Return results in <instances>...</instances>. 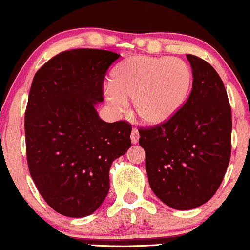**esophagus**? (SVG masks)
I'll use <instances>...</instances> for the list:
<instances>
[{
  "mask_svg": "<svg viewBox=\"0 0 250 250\" xmlns=\"http://www.w3.org/2000/svg\"><path fill=\"white\" fill-rule=\"evenodd\" d=\"M139 139V132L137 128H133L132 132H131V142H132V144H136L137 142H138Z\"/></svg>",
  "mask_w": 250,
  "mask_h": 250,
  "instance_id": "esophagus-1",
  "label": "esophagus"
}]
</instances>
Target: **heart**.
Instances as JSON below:
<instances>
[{
    "mask_svg": "<svg viewBox=\"0 0 250 250\" xmlns=\"http://www.w3.org/2000/svg\"><path fill=\"white\" fill-rule=\"evenodd\" d=\"M111 84L106 96L112 106L124 109L126 101L133 100L141 119L158 125L173 118L187 101L192 71L176 57L135 56L114 69Z\"/></svg>",
    "mask_w": 250,
    "mask_h": 250,
    "instance_id": "b5f03b06",
    "label": "heart"
}]
</instances>
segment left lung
I'll list each match as a JSON object with an SVG mask.
<instances>
[{
  "label": "left lung",
  "mask_w": 250,
  "mask_h": 250,
  "mask_svg": "<svg viewBox=\"0 0 250 250\" xmlns=\"http://www.w3.org/2000/svg\"><path fill=\"white\" fill-rule=\"evenodd\" d=\"M187 60L193 84L182 108L166 123L138 130L150 187L175 210L210 200L231 155V107L222 79L206 61Z\"/></svg>",
  "instance_id": "obj_1"
}]
</instances>
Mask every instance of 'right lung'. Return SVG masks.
<instances>
[{
	"instance_id": "right-lung-1",
	"label": "right lung",
	"mask_w": 250,
	"mask_h": 250,
	"mask_svg": "<svg viewBox=\"0 0 250 250\" xmlns=\"http://www.w3.org/2000/svg\"><path fill=\"white\" fill-rule=\"evenodd\" d=\"M119 57L106 50L63 51L34 75L25 113L28 169L40 195L63 216L98 210L112 162L131 146L130 123H106L95 109Z\"/></svg>"
}]
</instances>
